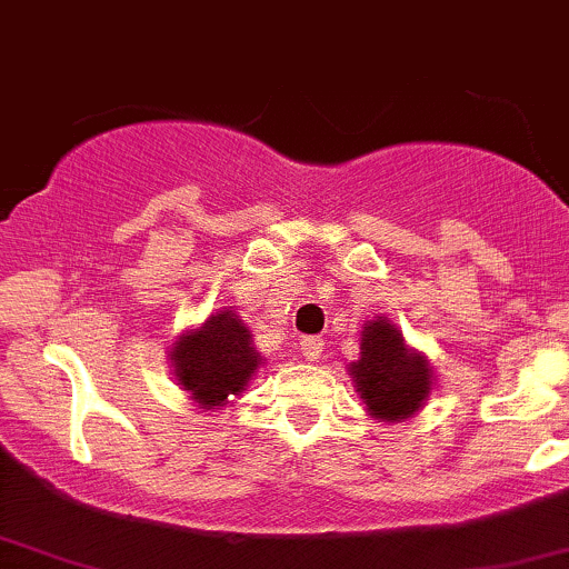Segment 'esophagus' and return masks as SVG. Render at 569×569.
<instances>
[{"label": "esophagus", "mask_w": 569, "mask_h": 569, "mask_svg": "<svg viewBox=\"0 0 569 569\" xmlns=\"http://www.w3.org/2000/svg\"><path fill=\"white\" fill-rule=\"evenodd\" d=\"M322 338L320 336H305L299 340V348H301V353H305V359L307 361H317L320 359V353H322Z\"/></svg>", "instance_id": "34e87169"}]
</instances>
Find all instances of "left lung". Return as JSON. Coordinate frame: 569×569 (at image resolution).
Segmentation results:
<instances>
[{
    "instance_id": "obj_1",
    "label": "left lung",
    "mask_w": 569,
    "mask_h": 569,
    "mask_svg": "<svg viewBox=\"0 0 569 569\" xmlns=\"http://www.w3.org/2000/svg\"><path fill=\"white\" fill-rule=\"evenodd\" d=\"M348 372L369 416L390 423L419 411L431 390L427 356L408 348L400 330L385 317L363 325L361 356L348 363Z\"/></svg>"
}]
</instances>
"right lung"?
<instances>
[{
  "label": "right lung",
  "instance_id": "obj_1",
  "mask_svg": "<svg viewBox=\"0 0 569 569\" xmlns=\"http://www.w3.org/2000/svg\"><path fill=\"white\" fill-rule=\"evenodd\" d=\"M169 356L177 382L208 411L229 403V396H241L262 363L244 320L226 307L197 330L181 332Z\"/></svg>",
  "mask_w": 569,
  "mask_h": 569
}]
</instances>
